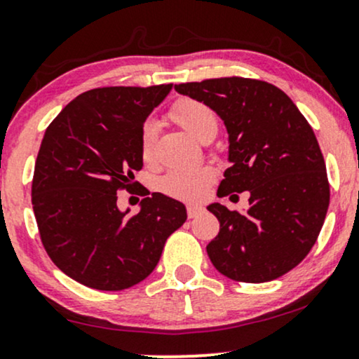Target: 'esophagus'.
<instances>
[{
	"mask_svg": "<svg viewBox=\"0 0 359 359\" xmlns=\"http://www.w3.org/2000/svg\"><path fill=\"white\" fill-rule=\"evenodd\" d=\"M201 212H203V208H201V205H197V204H189L187 205L189 219H194V217H196L197 214H201Z\"/></svg>",
	"mask_w": 359,
	"mask_h": 359,
	"instance_id": "1",
	"label": "esophagus"
}]
</instances>
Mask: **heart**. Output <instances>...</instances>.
<instances>
[{
    "instance_id": "1",
    "label": "heart",
    "mask_w": 359,
    "mask_h": 359,
    "mask_svg": "<svg viewBox=\"0 0 359 359\" xmlns=\"http://www.w3.org/2000/svg\"><path fill=\"white\" fill-rule=\"evenodd\" d=\"M168 118L199 142L212 140L217 133V126H219V119L211 106L203 101L189 100V97L177 101L168 111ZM155 126L151 123H147L142 130V138H140V151H142V158L145 163H151L155 160ZM212 179L214 170L211 167L172 170L160 179L158 189L175 199L196 201L204 196L205 189L212 182Z\"/></svg>"
}]
</instances>
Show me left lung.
I'll return each mask as SVG.
<instances>
[{
    "label": "left lung",
    "instance_id": "1",
    "mask_svg": "<svg viewBox=\"0 0 359 359\" xmlns=\"http://www.w3.org/2000/svg\"><path fill=\"white\" fill-rule=\"evenodd\" d=\"M175 90L211 106L228 130L231 167L217 196L250 192L243 214L208 205L219 221L205 248L212 265L236 282L282 277L307 257L329 208L324 156L311 125L283 90L265 81L221 77Z\"/></svg>",
    "mask_w": 359,
    "mask_h": 359
}]
</instances>
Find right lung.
<instances>
[{"instance_id":"obj_1","label":"right lung","mask_w":359,"mask_h":359,"mask_svg":"<svg viewBox=\"0 0 359 359\" xmlns=\"http://www.w3.org/2000/svg\"><path fill=\"white\" fill-rule=\"evenodd\" d=\"M172 90L97 88L60 111L35 162L32 204L48 257L67 277L96 290H125L145 280L167 238L187 219L185 205L154 192L140 211H119V189L143 167V123Z\"/></svg>"}]
</instances>
